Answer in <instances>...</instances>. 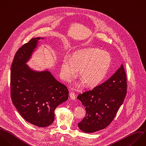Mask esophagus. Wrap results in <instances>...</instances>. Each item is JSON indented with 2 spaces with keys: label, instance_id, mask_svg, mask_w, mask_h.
Here are the masks:
<instances>
[{
  "label": "esophagus",
  "instance_id": "obj_1",
  "mask_svg": "<svg viewBox=\"0 0 146 146\" xmlns=\"http://www.w3.org/2000/svg\"><path fill=\"white\" fill-rule=\"evenodd\" d=\"M70 98H71L72 100H75V99L76 96H75V94L74 92H73V91L71 92L70 94Z\"/></svg>",
  "mask_w": 146,
  "mask_h": 146
}]
</instances>
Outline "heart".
Segmentation results:
<instances>
[{
    "label": "heart",
    "instance_id": "b5f03b06",
    "mask_svg": "<svg viewBox=\"0 0 146 146\" xmlns=\"http://www.w3.org/2000/svg\"><path fill=\"white\" fill-rule=\"evenodd\" d=\"M110 54L97 48H88L74 52L71 58L65 57L61 64L62 78L69 81L78 71V76L86 87L99 84L111 66Z\"/></svg>",
    "mask_w": 146,
    "mask_h": 146
}]
</instances>
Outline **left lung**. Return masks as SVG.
Instances as JSON below:
<instances>
[{"label":"left lung","mask_w":146,"mask_h":146,"mask_svg":"<svg viewBox=\"0 0 146 146\" xmlns=\"http://www.w3.org/2000/svg\"><path fill=\"white\" fill-rule=\"evenodd\" d=\"M126 74L123 64L107 81L83 92L77 98L85 107L86 113L78 127L92 133L107 127L115 117L127 94Z\"/></svg>","instance_id":"8db88e82"}]
</instances>
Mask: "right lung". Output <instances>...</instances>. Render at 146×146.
<instances>
[{"instance_id": "1", "label": "right lung", "mask_w": 146, "mask_h": 146, "mask_svg": "<svg viewBox=\"0 0 146 146\" xmlns=\"http://www.w3.org/2000/svg\"><path fill=\"white\" fill-rule=\"evenodd\" d=\"M40 39H31L16 52L11 68L10 92L21 115L30 123L44 127L53 123L55 110L68 99V90L49 71L35 72L26 64Z\"/></svg>"}]
</instances>
